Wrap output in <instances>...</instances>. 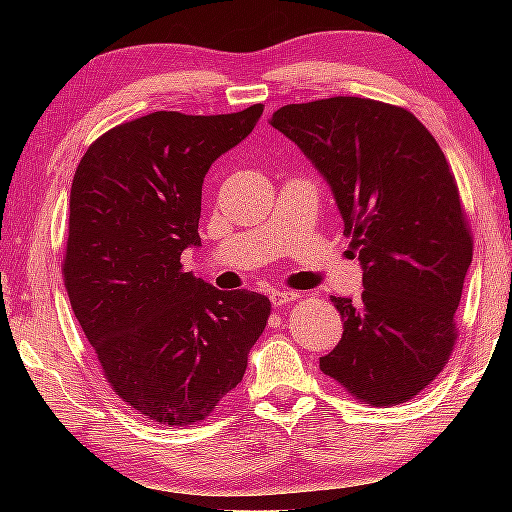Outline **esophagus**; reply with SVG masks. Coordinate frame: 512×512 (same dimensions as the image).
I'll use <instances>...</instances> for the list:
<instances>
[{"label": "esophagus", "instance_id": "obj_1", "mask_svg": "<svg viewBox=\"0 0 512 512\" xmlns=\"http://www.w3.org/2000/svg\"><path fill=\"white\" fill-rule=\"evenodd\" d=\"M296 298H300L298 291H272V293H270V300H272V305H275V307L289 305V303H293V300H296Z\"/></svg>", "mask_w": 512, "mask_h": 512}]
</instances>
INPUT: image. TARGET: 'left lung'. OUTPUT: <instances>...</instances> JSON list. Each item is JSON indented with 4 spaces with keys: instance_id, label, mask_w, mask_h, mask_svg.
Segmentation results:
<instances>
[{
    "instance_id": "8db88e82",
    "label": "left lung",
    "mask_w": 512,
    "mask_h": 512,
    "mask_svg": "<svg viewBox=\"0 0 512 512\" xmlns=\"http://www.w3.org/2000/svg\"><path fill=\"white\" fill-rule=\"evenodd\" d=\"M270 125L324 177L363 268L359 303L331 298L345 331L319 368L366 403L408 401L447 363L473 258L445 153L410 111L366 97L286 104Z\"/></svg>"
}]
</instances>
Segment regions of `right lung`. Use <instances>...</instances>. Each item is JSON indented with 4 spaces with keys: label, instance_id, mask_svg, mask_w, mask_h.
Instances as JSON below:
<instances>
[{
    "label": "right lung",
    "instance_id": "obj_1",
    "mask_svg": "<svg viewBox=\"0 0 512 512\" xmlns=\"http://www.w3.org/2000/svg\"><path fill=\"white\" fill-rule=\"evenodd\" d=\"M263 104L221 116L153 111L109 130L69 195V303L125 403L160 424L200 422L242 382L270 300L181 268L200 247L202 181L249 137Z\"/></svg>",
    "mask_w": 512,
    "mask_h": 512
}]
</instances>
